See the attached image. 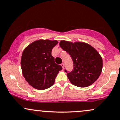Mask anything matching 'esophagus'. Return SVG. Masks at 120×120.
Here are the masks:
<instances>
[{
  "label": "esophagus",
  "instance_id": "1",
  "mask_svg": "<svg viewBox=\"0 0 120 120\" xmlns=\"http://www.w3.org/2000/svg\"><path fill=\"white\" fill-rule=\"evenodd\" d=\"M61 67H63V68L64 69V63H62V64H61Z\"/></svg>",
  "mask_w": 120,
  "mask_h": 120
}]
</instances>
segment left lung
<instances>
[{"mask_svg": "<svg viewBox=\"0 0 120 120\" xmlns=\"http://www.w3.org/2000/svg\"><path fill=\"white\" fill-rule=\"evenodd\" d=\"M60 46L70 55L73 62V69L67 74L71 83L86 87L97 80L102 71L103 60L93 47L84 42L66 41H61Z\"/></svg>", "mask_w": 120, "mask_h": 120, "instance_id": "8db88e82", "label": "left lung"}]
</instances>
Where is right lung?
Segmentation results:
<instances>
[{
	"instance_id": "1",
	"label": "right lung",
	"mask_w": 120,
	"mask_h": 120,
	"mask_svg": "<svg viewBox=\"0 0 120 120\" xmlns=\"http://www.w3.org/2000/svg\"><path fill=\"white\" fill-rule=\"evenodd\" d=\"M57 41L39 39L25 49L21 60L22 73L26 81L37 90H45L53 85L62 67L55 63L52 49Z\"/></svg>"
}]
</instances>
